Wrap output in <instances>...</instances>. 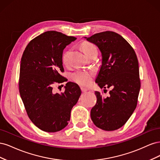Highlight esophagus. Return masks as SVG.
Masks as SVG:
<instances>
[{
	"label": "esophagus",
	"mask_w": 160,
	"mask_h": 160,
	"mask_svg": "<svg viewBox=\"0 0 160 160\" xmlns=\"http://www.w3.org/2000/svg\"><path fill=\"white\" fill-rule=\"evenodd\" d=\"M81 91L83 92V93H85V92H86V91H88V89L84 88H81Z\"/></svg>",
	"instance_id": "esophagus-1"
}]
</instances>
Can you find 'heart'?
Returning a JSON list of instances; mask_svg holds the SVG:
<instances>
[{
	"label": "heart",
	"instance_id": "b5f03b06",
	"mask_svg": "<svg viewBox=\"0 0 160 160\" xmlns=\"http://www.w3.org/2000/svg\"><path fill=\"white\" fill-rule=\"evenodd\" d=\"M81 49L87 57H88L91 53H93L95 51H98L96 47L93 43L87 41L83 42L81 45ZM68 51H67L62 55V61L64 64L67 63V55H68ZM71 76L72 81L76 82L77 83L83 86H88L91 84L92 80H93L94 72L89 71L77 69L73 72H72Z\"/></svg>",
	"mask_w": 160,
	"mask_h": 160
}]
</instances>
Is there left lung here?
Listing matches in <instances>:
<instances>
[{
	"instance_id": "left-lung-1",
	"label": "left lung",
	"mask_w": 160,
	"mask_h": 160,
	"mask_svg": "<svg viewBox=\"0 0 160 160\" xmlns=\"http://www.w3.org/2000/svg\"><path fill=\"white\" fill-rule=\"evenodd\" d=\"M85 38L98 47L102 56L95 82L101 89H111L107 98L95 92L97 103L91 110V118L101 129L116 130L128 122L137 106L141 87L137 55L128 42L115 32Z\"/></svg>"
}]
</instances>
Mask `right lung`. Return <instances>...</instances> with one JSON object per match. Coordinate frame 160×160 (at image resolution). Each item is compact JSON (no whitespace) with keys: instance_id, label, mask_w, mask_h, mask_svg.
<instances>
[{"instance_id":"right-lung-1","label":"right lung","mask_w":160,"mask_h":160,"mask_svg":"<svg viewBox=\"0 0 160 160\" xmlns=\"http://www.w3.org/2000/svg\"><path fill=\"white\" fill-rule=\"evenodd\" d=\"M76 40L60 32L47 31L26 47L21 58L19 93L31 122L46 132L68 125L72 107L81 94L79 85L68 82L63 93H53L52 85L64 82L62 51Z\"/></svg>"}]
</instances>
